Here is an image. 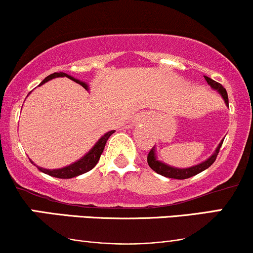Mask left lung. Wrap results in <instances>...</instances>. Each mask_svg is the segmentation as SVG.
Instances as JSON below:
<instances>
[{
    "label": "left lung",
    "mask_w": 253,
    "mask_h": 253,
    "mask_svg": "<svg viewBox=\"0 0 253 253\" xmlns=\"http://www.w3.org/2000/svg\"><path fill=\"white\" fill-rule=\"evenodd\" d=\"M205 80L207 81V83L210 84L211 89L216 90V91L221 95L223 101H225L226 106H228L227 91H226V89L223 88L221 84L215 82V81H213L211 78L207 77V76H205ZM222 143H223V139L220 141V144L217 145L215 151H214V153L210 157V158H207L206 161H203L202 163H199V164L194 165V167H190V168H183L182 169V168L171 167V165H168V164L163 163V162L158 161V158H157V153H156V147H153V149L150 151L149 156H147V163H149V167L151 168V169L164 177H169V178H175V179L189 178V177L195 176V175H197V173L202 172V171L208 169V168H210L211 165L215 162L217 153H219V150H220V147H221Z\"/></svg>",
    "instance_id": "1"
}]
</instances>
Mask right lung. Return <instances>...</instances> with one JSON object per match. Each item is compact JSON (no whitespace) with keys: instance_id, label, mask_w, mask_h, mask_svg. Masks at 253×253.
<instances>
[{"instance_id":"right-lung-1","label":"right lung","mask_w":253,"mask_h":253,"mask_svg":"<svg viewBox=\"0 0 253 253\" xmlns=\"http://www.w3.org/2000/svg\"><path fill=\"white\" fill-rule=\"evenodd\" d=\"M57 77H68L69 80H72L74 82L81 84V85H82L85 90H89L88 83L77 80V78L72 77V76H70V75L65 74V72H54V74H51L50 76H47L45 80L42 81V83L39 84V86L42 85V84H45L46 82H48V81L53 80V78H57ZM114 132L115 130H109V132L104 133V134L101 136L100 139H98L96 143H95L94 146H92L91 149H90L88 152H86L85 155L82 157V158H80L78 161L74 162V163L70 165H66V167L60 168V169H45V168L38 167V165L34 164V162L31 161V163L36 165L38 169H39V171H42V172L46 173V175H50L52 177H57V178H72V177L80 176V175H82V173L88 172V171L91 170L92 168L97 164L98 159H100V157H101V155H102V152L104 150V146H106L107 140H108L109 136L112 135Z\"/></svg>"}]
</instances>
